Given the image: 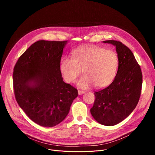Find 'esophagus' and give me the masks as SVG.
Here are the masks:
<instances>
[{
	"mask_svg": "<svg viewBox=\"0 0 155 155\" xmlns=\"http://www.w3.org/2000/svg\"><path fill=\"white\" fill-rule=\"evenodd\" d=\"M78 95H82L84 94H85V92L84 91H78Z\"/></svg>",
	"mask_w": 155,
	"mask_h": 155,
	"instance_id": "1",
	"label": "esophagus"
}]
</instances>
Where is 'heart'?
Returning a JSON list of instances; mask_svg holds the SVG:
<instances>
[{
	"mask_svg": "<svg viewBox=\"0 0 155 155\" xmlns=\"http://www.w3.org/2000/svg\"><path fill=\"white\" fill-rule=\"evenodd\" d=\"M72 57L64 56L60 63L61 74L68 83H73L84 71L85 75L77 83L81 88L93 85L104 88L114 79L119 64L118 56L112 50L93 45L80 46L73 51Z\"/></svg>",
	"mask_w": 155,
	"mask_h": 155,
	"instance_id": "obj_1",
	"label": "heart"
}]
</instances>
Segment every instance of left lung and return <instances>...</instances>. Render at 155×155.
Returning <instances> with one entry per match:
<instances>
[{
  "label": "left lung",
  "mask_w": 155,
  "mask_h": 155,
  "mask_svg": "<svg viewBox=\"0 0 155 155\" xmlns=\"http://www.w3.org/2000/svg\"><path fill=\"white\" fill-rule=\"evenodd\" d=\"M116 47L119 64L112 84L96 92L91 114L99 123L114 126L127 117L139 101L143 84L140 65L130 49L118 41H104Z\"/></svg>",
  "instance_id": "left-lung-1"
}]
</instances>
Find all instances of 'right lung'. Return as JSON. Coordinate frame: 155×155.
I'll return each mask as SVG.
<instances>
[{"label":"right lung","mask_w":155,"mask_h":155,"mask_svg":"<svg viewBox=\"0 0 155 155\" xmlns=\"http://www.w3.org/2000/svg\"><path fill=\"white\" fill-rule=\"evenodd\" d=\"M68 43L39 40L16 63L13 85L16 101L35 123L51 127L62 122L78 96L77 89L63 82L60 63Z\"/></svg>","instance_id":"right-lung-1"}]
</instances>
